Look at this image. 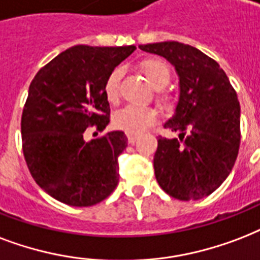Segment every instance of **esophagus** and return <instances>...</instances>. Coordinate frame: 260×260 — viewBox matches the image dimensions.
Returning a JSON list of instances; mask_svg holds the SVG:
<instances>
[{
  "label": "esophagus",
  "mask_w": 260,
  "mask_h": 260,
  "mask_svg": "<svg viewBox=\"0 0 260 260\" xmlns=\"http://www.w3.org/2000/svg\"><path fill=\"white\" fill-rule=\"evenodd\" d=\"M126 139H128V143L129 144H135L136 143V140L139 139V135L136 134H128L126 135Z\"/></svg>",
  "instance_id": "obj_1"
}]
</instances>
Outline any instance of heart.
<instances>
[{"instance_id": "heart-1", "label": "heart", "mask_w": 260, "mask_h": 260, "mask_svg": "<svg viewBox=\"0 0 260 260\" xmlns=\"http://www.w3.org/2000/svg\"><path fill=\"white\" fill-rule=\"evenodd\" d=\"M139 69L147 77L154 88H156V102L162 109H170L173 106V99L162 88L169 84L172 79V68L165 59L148 57L139 62ZM122 68H114L109 73L104 84L105 96L110 104H117L121 92ZM156 121V110L152 108H138V106H125L114 113L113 125L117 129L124 131L126 134H139L147 129Z\"/></svg>"}]
</instances>
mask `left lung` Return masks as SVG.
<instances>
[{"label":"left lung","instance_id":"8db88e82","mask_svg":"<svg viewBox=\"0 0 260 260\" xmlns=\"http://www.w3.org/2000/svg\"><path fill=\"white\" fill-rule=\"evenodd\" d=\"M140 50L165 57L180 77L174 116L165 128L178 138H158L154 170L164 191L178 201L211 195L226 180L240 147V104L217 61L189 45L159 42Z\"/></svg>","mask_w":260,"mask_h":260}]
</instances>
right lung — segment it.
Here are the masks:
<instances>
[{
    "instance_id": "add662e5",
    "label": "right lung",
    "mask_w": 260,
    "mask_h": 260,
    "mask_svg": "<svg viewBox=\"0 0 260 260\" xmlns=\"http://www.w3.org/2000/svg\"><path fill=\"white\" fill-rule=\"evenodd\" d=\"M135 50L134 45L73 46L39 69L29 84L21 114L24 159L38 185L65 205L94 206L118 184L125 134L113 131L91 142L83 135L88 126L104 131L109 124L105 80Z\"/></svg>"
}]
</instances>
